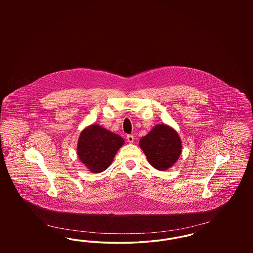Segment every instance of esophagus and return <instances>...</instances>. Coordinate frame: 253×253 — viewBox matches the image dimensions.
Returning a JSON list of instances; mask_svg holds the SVG:
<instances>
[{"mask_svg":"<svg viewBox=\"0 0 253 253\" xmlns=\"http://www.w3.org/2000/svg\"><path fill=\"white\" fill-rule=\"evenodd\" d=\"M126 138H127V141H128L129 143H132L133 140H134V136L132 135V134H128V135L126 136Z\"/></svg>","mask_w":253,"mask_h":253,"instance_id":"1","label":"esophagus"}]
</instances>
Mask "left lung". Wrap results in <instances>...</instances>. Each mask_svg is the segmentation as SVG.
<instances>
[{
    "label": "left lung",
    "instance_id": "1",
    "mask_svg": "<svg viewBox=\"0 0 253 253\" xmlns=\"http://www.w3.org/2000/svg\"><path fill=\"white\" fill-rule=\"evenodd\" d=\"M148 162L157 169L166 170L178 160L182 152L180 136L167 124H157L139 140Z\"/></svg>",
    "mask_w": 253,
    "mask_h": 253
}]
</instances>
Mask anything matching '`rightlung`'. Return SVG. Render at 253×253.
I'll return each mask as SVG.
<instances>
[{"label":"right lung","instance_id":"add662e5","mask_svg":"<svg viewBox=\"0 0 253 253\" xmlns=\"http://www.w3.org/2000/svg\"><path fill=\"white\" fill-rule=\"evenodd\" d=\"M124 143L121 135L98 124H91L81 132L77 153L89 171L99 173L112 164L117 152Z\"/></svg>","mask_w":253,"mask_h":253}]
</instances>
